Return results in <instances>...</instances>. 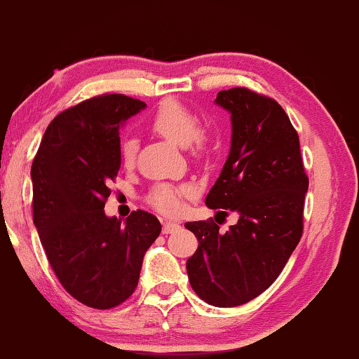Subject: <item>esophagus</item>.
Here are the masks:
<instances>
[{
	"mask_svg": "<svg viewBox=\"0 0 359 359\" xmlns=\"http://www.w3.org/2000/svg\"><path fill=\"white\" fill-rule=\"evenodd\" d=\"M179 229H180V225L177 224V222H164V225H162V232L164 233H172Z\"/></svg>",
	"mask_w": 359,
	"mask_h": 359,
	"instance_id": "34e87169",
	"label": "esophagus"
}]
</instances>
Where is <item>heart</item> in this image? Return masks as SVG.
Wrapping results in <instances>:
<instances>
[{"label":"heart","instance_id":"obj_1","mask_svg":"<svg viewBox=\"0 0 359 359\" xmlns=\"http://www.w3.org/2000/svg\"><path fill=\"white\" fill-rule=\"evenodd\" d=\"M151 129L152 133L169 140L174 146L189 147L194 154H202L208 142L207 134L197 129V117L194 116V112L174 99L164 101L158 106L151 121ZM135 152H137V142L134 139H126L121 144L122 164L126 167L133 165ZM194 192V187L189 184H162L152 190L149 195V202L165 215H177L182 212L185 198L192 197Z\"/></svg>","mask_w":359,"mask_h":359}]
</instances>
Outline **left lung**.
Instances as JSON below:
<instances>
[{"label": "left lung", "instance_id": "obj_1", "mask_svg": "<svg viewBox=\"0 0 359 359\" xmlns=\"http://www.w3.org/2000/svg\"><path fill=\"white\" fill-rule=\"evenodd\" d=\"M215 104L230 114L232 140L205 203L222 215L235 212L238 222L225 233L213 220L185 224L198 240L187 273L198 298L230 308L265 292L287 265L302 238L308 177L298 134L278 102L233 88L220 90Z\"/></svg>", "mask_w": 359, "mask_h": 359}]
</instances>
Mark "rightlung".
Masks as SVG:
<instances>
[{
  "label": "right lung",
  "mask_w": 359,
  "mask_h": 359,
  "mask_svg": "<svg viewBox=\"0 0 359 359\" xmlns=\"http://www.w3.org/2000/svg\"><path fill=\"white\" fill-rule=\"evenodd\" d=\"M146 102L104 94L53 119L33 167V220L54 273L66 292L107 310L137 287L142 260L162 225L133 212L122 224L104 212L109 182L121 169L119 129Z\"/></svg>",
  "instance_id": "add662e5"
}]
</instances>
